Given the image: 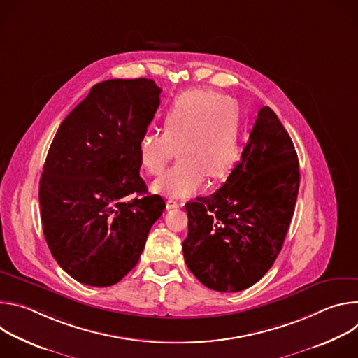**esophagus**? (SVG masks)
Here are the masks:
<instances>
[{"instance_id":"1","label":"esophagus","mask_w":358,"mask_h":358,"mask_svg":"<svg viewBox=\"0 0 358 358\" xmlns=\"http://www.w3.org/2000/svg\"><path fill=\"white\" fill-rule=\"evenodd\" d=\"M184 203L182 202H178L176 198H169L167 199V207L169 208H178V207H182Z\"/></svg>"}]
</instances>
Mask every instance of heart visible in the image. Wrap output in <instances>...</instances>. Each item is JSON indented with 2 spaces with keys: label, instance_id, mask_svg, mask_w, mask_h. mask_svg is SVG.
I'll return each instance as SVG.
<instances>
[{
  "label": "heart",
  "instance_id": "1",
  "mask_svg": "<svg viewBox=\"0 0 358 358\" xmlns=\"http://www.w3.org/2000/svg\"><path fill=\"white\" fill-rule=\"evenodd\" d=\"M162 131H147L138 141L141 167L159 176L177 163L152 189L184 196L196 191L207 176H227L239 157V113L234 100L211 89H194L177 96L162 115ZM178 147L176 148L175 145Z\"/></svg>",
  "mask_w": 358,
  "mask_h": 358
}]
</instances>
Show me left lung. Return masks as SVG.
Masks as SVG:
<instances>
[{
    "instance_id": "obj_1",
    "label": "left lung",
    "mask_w": 358,
    "mask_h": 358,
    "mask_svg": "<svg viewBox=\"0 0 358 358\" xmlns=\"http://www.w3.org/2000/svg\"><path fill=\"white\" fill-rule=\"evenodd\" d=\"M299 184L293 141L275 112L264 106L224 185L185 203L182 253L191 273L217 292L257 283L283 246Z\"/></svg>"
}]
</instances>
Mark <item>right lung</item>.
I'll list each match as a JSON object with an SVG mask.
<instances>
[{
	"mask_svg": "<svg viewBox=\"0 0 358 358\" xmlns=\"http://www.w3.org/2000/svg\"><path fill=\"white\" fill-rule=\"evenodd\" d=\"M155 80L94 85L61 123L39 181L45 241L75 280L106 287L138 262L166 202L147 194L138 141L160 106Z\"/></svg>",
	"mask_w": 358,
	"mask_h": 358,
	"instance_id": "obj_1",
	"label": "right lung"
}]
</instances>
